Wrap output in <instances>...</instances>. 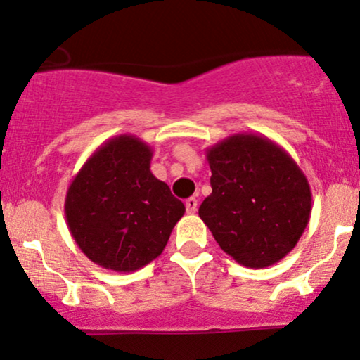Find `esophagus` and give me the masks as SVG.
Instances as JSON below:
<instances>
[{"instance_id": "obj_1", "label": "esophagus", "mask_w": 360, "mask_h": 360, "mask_svg": "<svg viewBox=\"0 0 360 360\" xmlns=\"http://www.w3.org/2000/svg\"><path fill=\"white\" fill-rule=\"evenodd\" d=\"M185 209H187L188 214H195L197 212V198L190 197L185 200Z\"/></svg>"}]
</instances>
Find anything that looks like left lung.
I'll use <instances>...</instances> for the list:
<instances>
[{
	"label": "left lung",
	"mask_w": 360,
	"mask_h": 360,
	"mask_svg": "<svg viewBox=\"0 0 360 360\" xmlns=\"http://www.w3.org/2000/svg\"><path fill=\"white\" fill-rule=\"evenodd\" d=\"M212 193L198 215L226 255L268 268L297 246L311 214L305 173L263 134L238 133L205 150Z\"/></svg>",
	"instance_id": "obj_1"
}]
</instances>
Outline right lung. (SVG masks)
I'll return each mask as SVG.
<instances>
[{
    "label": "right lung",
    "mask_w": 360,
    "mask_h": 360,
    "mask_svg": "<svg viewBox=\"0 0 360 360\" xmlns=\"http://www.w3.org/2000/svg\"><path fill=\"white\" fill-rule=\"evenodd\" d=\"M153 148L133 134L103 143L70 181L65 219L80 251L117 273L136 271L167 246L185 205L150 170Z\"/></svg>",
    "instance_id": "1"
}]
</instances>
